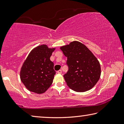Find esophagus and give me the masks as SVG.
I'll list each match as a JSON object with an SVG mask.
<instances>
[{
  "label": "esophagus",
  "instance_id": "esophagus-1",
  "mask_svg": "<svg viewBox=\"0 0 124 124\" xmlns=\"http://www.w3.org/2000/svg\"><path fill=\"white\" fill-rule=\"evenodd\" d=\"M57 73H58V74H61V73H62V70H58L57 72Z\"/></svg>",
  "mask_w": 124,
  "mask_h": 124
}]
</instances>
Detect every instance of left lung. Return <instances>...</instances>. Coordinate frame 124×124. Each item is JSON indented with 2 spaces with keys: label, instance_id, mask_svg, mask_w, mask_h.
<instances>
[{
  "label": "left lung",
  "instance_id": "1",
  "mask_svg": "<svg viewBox=\"0 0 124 124\" xmlns=\"http://www.w3.org/2000/svg\"><path fill=\"white\" fill-rule=\"evenodd\" d=\"M60 49L67 57L68 70L63 75L67 85L76 92L91 89L101 73L97 58L84 44L77 41L62 46Z\"/></svg>",
  "mask_w": 124,
  "mask_h": 124
}]
</instances>
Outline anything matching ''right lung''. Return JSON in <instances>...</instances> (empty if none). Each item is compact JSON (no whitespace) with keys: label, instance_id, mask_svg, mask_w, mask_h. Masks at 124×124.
Wrapping results in <instances>:
<instances>
[{"label":"right lung","instance_id":"add662e5","mask_svg":"<svg viewBox=\"0 0 124 124\" xmlns=\"http://www.w3.org/2000/svg\"><path fill=\"white\" fill-rule=\"evenodd\" d=\"M54 50L41 45L29 54L20 71L21 81L29 91L43 93L51 85L56 72L50 58Z\"/></svg>","mask_w":124,"mask_h":124}]
</instances>
